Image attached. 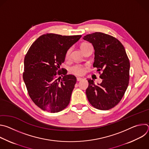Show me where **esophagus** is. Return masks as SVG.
I'll list each match as a JSON object with an SVG mask.
<instances>
[{"instance_id": "34e87169", "label": "esophagus", "mask_w": 149, "mask_h": 149, "mask_svg": "<svg viewBox=\"0 0 149 149\" xmlns=\"http://www.w3.org/2000/svg\"><path fill=\"white\" fill-rule=\"evenodd\" d=\"M82 79H83L82 78H80V77H77V81H82Z\"/></svg>"}]
</instances>
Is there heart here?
I'll return each mask as SVG.
<instances>
[{"label":"heart","mask_w":149,"mask_h":149,"mask_svg":"<svg viewBox=\"0 0 149 149\" xmlns=\"http://www.w3.org/2000/svg\"><path fill=\"white\" fill-rule=\"evenodd\" d=\"M89 45H90V44H88V43H83V44H82L81 45V46H80V48H81V51H82L83 49L85 48H86V47H87ZM70 52H71V49H69L67 51L66 54H65L66 58H68L69 57ZM70 71H71V73L75 74V75H81L84 74V68L81 65H76L72 66V67L70 68Z\"/></svg>","instance_id":"b5f03b06"}]
</instances>
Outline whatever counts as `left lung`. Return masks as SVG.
<instances>
[{"instance_id": "obj_1", "label": "left lung", "mask_w": 149, "mask_h": 149, "mask_svg": "<svg viewBox=\"0 0 149 149\" xmlns=\"http://www.w3.org/2000/svg\"><path fill=\"white\" fill-rule=\"evenodd\" d=\"M83 39L93 45V67L97 69L102 79V82L97 85L93 79H87L88 100L98 110H110L121 101L129 86V59L121 42L110 35L95 32L86 35Z\"/></svg>"}]
</instances>
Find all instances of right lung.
Instances as JSON below:
<instances>
[{
    "mask_svg": "<svg viewBox=\"0 0 149 149\" xmlns=\"http://www.w3.org/2000/svg\"><path fill=\"white\" fill-rule=\"evenodd\" d=\"M81 36L42 35L26 53L23 79L30 98L42 110L58 113L68 105L77 79L60 65L67 51Z\"/></svg>",
    "mask_w": 149,
    "mask_h": 149,
    "instance_id": "right-lung-1",
    "label": "right lung"
}]
</instances>
